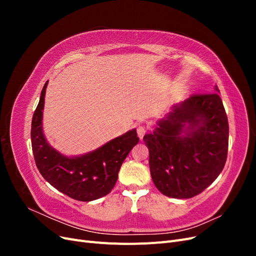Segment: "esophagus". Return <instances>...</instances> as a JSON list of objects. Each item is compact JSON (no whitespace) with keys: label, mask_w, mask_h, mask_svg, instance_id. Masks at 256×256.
Returning <instances> with one entry per match:
<instances>
[{"label":"esophagus","mask_w":256,"mask_h":256,"mask_svg":"<svg viewBox=\"0 0 256 256\" xmlns=\"http://www.w3.org/2000/svg\"><path fill=\"white\" fill-rule=\"evenodd\" d=\"M136 132L138 138H140V140H143V136L146 134V127L143 125H138L136 128Z\"/></svg>","instance_id":"34e87169"}]
</instances>
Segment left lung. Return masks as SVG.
I'll return each instance as SVG.
<instances>
[{
  "instance_id": "left-lung-1",
  "label": "left lung",
  "mask_w": 256,
  "mask_h": 256,
  "mask_svg": "<svg viewBox=\"0 0 256 256\" xmlns=\"http://www.w3.org/2000/svg\"><path fill=\"white\" fill-rule=\"evenodd\" d=\"M143 140L152 182L162 194H200L222 172L228 157V122L219 94L193 95L174 104Z\"/></svg>"
}]
</instances>
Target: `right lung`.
I'll use <instances>...</instances> for the list:
<instances>
[{"instance_id":"1","label":"right lung","mask_w":256,"mask_h":256,"mask_svg":"<svg viewBox=\"0 0 256 256\" xmlns=\"http://www.w3.org/2000/svg\"><path fill=\"white\" fill-rule=\"evenodd\" d=\"M46 82L32 120L30 140L36 166L42 177L69 198L90 202L109 194L118 182L120 168L138 142L136 130L118 138L80 156L67 157L48 143L42 130Z\"/></svg>"}]
</instances>
